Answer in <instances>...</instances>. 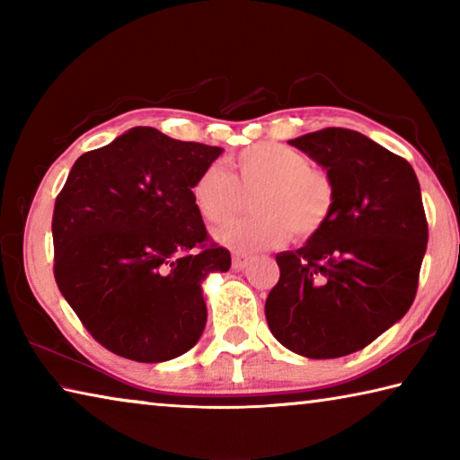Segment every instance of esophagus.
Segmentation results:
<instances>
[{"mask_svg": "<svg viewBox=\"0 0 460 460\" xmlns=\"http://www.w3.org/2000/svg\"><path fill=\"white\" fill-rule=\"evenodd\" d=\"M247 263H249L247 255H243V253H235V255H233V270H235V271L245 270Z\"/></svg>", "mask_w": 460, "mask_h": 460, "instance_id": "esophagus-1", "label": "esophagus"}]
</instances>
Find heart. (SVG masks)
I'll use <instances>...</instances> for the list:
<instances>
[{
  "mask_svg": "<svg viewBox=\"0 0 460 460\" xmlns=\"http://www.w3.org/2000/svg\"><path fill=\"white\" fill-rule=\"evenodd\" d=\"M207 166L192 184V200L208 223L221 225L253 199L258 215L231 221L217 231L223 245L255 253L284 243L288 233L305 239L329 221L334 186L329 174L310 166L305 154L284 144H255L229 162Z\"/></svg>",
  "mask_w": 460,
  "mask_h": 460,
  "instance_id": "1",
  "label": "heart"
}]
</instances>
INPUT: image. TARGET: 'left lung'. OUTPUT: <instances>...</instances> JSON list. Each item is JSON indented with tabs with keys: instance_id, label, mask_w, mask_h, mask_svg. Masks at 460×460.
<instances>
[{
	"instance_id": "8db88e82",
	"label": "left lung",
	"mask_w": 460,
	"mask_h": 460,
	"mask_svg": "<svg viewBox=\"0 0 460 460\" xmlns=\"http://www.w3.org/2000/svg\"><path fill=\"white\" fill-rule=\"evenodd\" d=\"M334 186L329 221L276 255L279 279L266 318L286 349L308 359L361 351L408 313L428 223L414 168L353 129L326 128L288 142Z\"/></svg>"
}]
</instances>
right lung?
I'll list each match as a JSON object with an SVG mask.
<instances>
[{
  "label": "right lung",
  "instance_id": "obj_1",
  "mask_svg": "<svg viewBox=\"0 0 460 460\" xmlns=\"http://www.w3.org/2000/svg\"><path fill=\"white\" fill-rule=\"evenodd\" d=\"M221 152L134 128L71 168L54 202V278L111 353L170 361L205 331L202 282L231 253L208 239L192 184Z\"/></svg>",
  "mask_w": 460,
  "mask_h": 460
}]
</instances>
